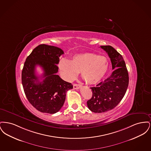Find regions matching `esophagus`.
Wrapping results in <instances>:
<instances>
[{
  "instance_id": "obj_1",
  "label": "esophagus",
  "mask_w": 151,
  "mask_h": 151,
  "mask_svg": "<svg viewBox=\"0 0 151 151\" xmlns=\"http://www.w3.org/2000/svg\"><path fill=\"white\" fill-rule=\"evenodd\" d=\"M73 88L75 89H79V88L81 87V85L78 84H73Z\"/></svg>"
}]
</instances>
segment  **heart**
Wrapping results in <instances>:
<instances>
[{
	"label": "heart",
	"instance_id": "obj_1",
	"mask_svg": "<svg viewBox=\"0 0 151 151\" xmlns=\"http://www.w3.org/2000/svg\"><path fill=\"white\" fill-rule=\"evenodd\" d=\"M59 67L63 77L71 81L81 72V78L86 83L94 84L106 75L109 68L108 59L94 53H84L74 56L71 60L63 59Z\"/></svg>",
	"mask_w": 151,
	"mask_h": 151
}]
</instances>
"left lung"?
I'll use <instances>...</instances> for the list:
<instances>
[{"label": "left lung", "instance_id": "8db88e82", "mask_svg": "<svg viewBox=\"0 0 151 151\" xmlns=\"http://www.w3.org/2000/svg\"><path fill=\"white\" fill-rule=\"evenodd\" d=\"M108 53L114 70L111 75L96 87H91L92 97L87 101L89 109L94 113L112 110L122 100L129 86V78L122 55L111 46H101Z\"/></svg>", "mask_w": 151, "mask_h": 151}]
</instances>
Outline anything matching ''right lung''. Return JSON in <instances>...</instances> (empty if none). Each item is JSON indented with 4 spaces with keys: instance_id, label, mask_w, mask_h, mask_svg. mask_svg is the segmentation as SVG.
<instances>
[{
    "instance_id": "obj_1",
    "label": "right lung",
    "mask_w": 151,
    "mask_h": 151,
    "mask_svg": "<svg viewBox=\"0 0 151 151\" xmlns=\"http://www.w3.org/2000/svg\"><path fill=\"white\" fill-rule=\"evenodd\" d=\"M63 54L58 47L42 44L32 51L24 63L22 73L24 92L30 104L42 113L54 114L59 111L66 92L73 88L71 83L57 75L59 57ZM37 65L43 70L41 77L36 75Z\"/></svg>"
}]
</instances>
